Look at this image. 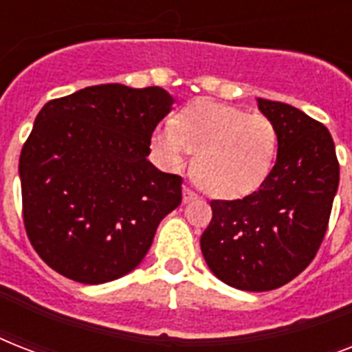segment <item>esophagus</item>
Listing matches in <instances>:
<instances>
[{"label":"esophagus","mask_w":352,"mask_h":352,"mask_svg":"<svg viewBox=\"0 0 352 352\" xmlns=\"http://www.w3.org/2000/svg\"><path fill=\"white\" fill-rule=\"evenodd\" d=\"M182 199H184V203H190V201H193V199H197V193L193 192V190H190V188H182Z\"/></svg>","instance_id":"34e87169"}]
</instances>
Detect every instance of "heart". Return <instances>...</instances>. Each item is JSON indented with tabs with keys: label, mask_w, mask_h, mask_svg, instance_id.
I'll list each match as a JSON object with an SVG mask.
<instances>
[{
	"label": "heart",
	"mask_w": 352,
	"mask_h": 352,
	"mask_svg": "<svg viewBox=\"0 0 352 352\" xmlns=\"http://www.w3.org/2000/svg\"><path fill=\"white\" fill-rule=\"evenodd\" d=\"M153 148L171 170H181L192 151V175L199 186L214 197L239 199L270 175L278 131L261 113L201 98L177 115L175 126L155 129Z\"/></svg>",
	"instance_id": "heart-1"
}]
</instances>
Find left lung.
Instances as JSON below:
<instances>
[{"mask_svg": "<svg viewBox=\"0 0 352 352\" xmlns=\"http://www.w3.org/2000/svg\"><path fill=\"white\" fill-rule=\"evenodd\" d=\"M278 131V159L259 190L212 201L201 235L210 270L239 290L283 287L314 259L327 232L340 164L331 133L298 107L257 98Z\"/></svg>", "mask_w": 352, "mask_h": 352, "instance_id": "obj_1", "label": "left lung"}]
</instances>
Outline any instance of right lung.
I'll use <instances>...</instances> for the list:
<instances>
[{
	"label": "right lung",
	"mask_w": 352,
	"mask_h": 352,
	"mask_svg": "<svg viewBox=\"0 0 352 352\" xmlns=\"http://www.w3.org/2000/svg\"><path fill=\"white\" fill-rule=\"evenodd\" d=\"M171 106L160 87L104 84L41 107L19 179L25 230L52 270L98 285L140 265L159 223L182 201L181 177L148 160Z\"/></svg>",
	"instance_id": "1"
}]
</instances>
